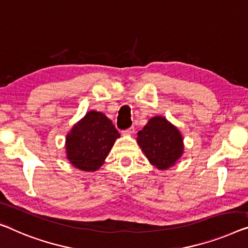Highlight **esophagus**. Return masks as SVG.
<instances>
[{"instance_id":"34e87169","label":"esophagus","mask_w":248,"mask_h":248,"mask_svg":"<svg viewBox=\"0 0 248 248\" xmlns=\"http://www.w3.org/2000/svg\"><path fill=\"white\" fill-rule=\"evenodd\" d=\"M134 131H135V127H130V128H128V129H125V130H124L123 135H131V134H134Z\"/></svg>"}]
</instances>
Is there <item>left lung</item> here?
Listing matches in <instances>:
<instances>
[{"instance_id": "1", "label": "left lung", "mask_w": 248, "mask_h": 248, "mask_svg": "<svg viewBox=\"0 0 248 248\" xmlns=\"http://www.w3.org/2000/svg\"><path fill=\"white\" fill-rule=\"evenodd\" d=\"M137 142L151 165L158 169H168L184 154L183 136L175 125L164 117L157 116L138 132Z\"/></svg>"}]
</instances>
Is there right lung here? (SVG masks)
Instances as JSON below:
<instances>
[{
    "mask_svg": "<svg viewBox=\"0 0 248 248\" xmlns=\"http://www.w3.org/2000/svg\"><path fill=\"white\" fill-rule=\"evenodd\" d=\"M119 137L111 120L91 110L66 135V158L80 170H98Z\"/></svg>",
    "mask_w": 248,
    "mask_h": 248,
    "instance_id": "add662e5",
    "label": "right lung"
}]
</instances>
